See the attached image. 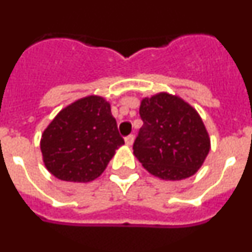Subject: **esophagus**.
<instances>
[{
    "label": "esophagus",
    "instance_id": "34e87169",
    "mask_svg": "<svg viewBox=\"0 0 252 252\" xmlns=\"http://www.w3.org/2000/svg\"><path fill=\"white\" fill-rule=\"evenodd\" d=\"M133 139H135V137H133V135H128V136L125 137V142H126V145H128V146L132 145Z\"/></svg>",
    "mask_w": 252,
    "mask_h": 252
}]
</instances>
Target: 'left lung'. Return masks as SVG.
<instances>
[{"label": "left lung", "instance_id": "1", "mask_svg": "<svg viewBox=\"0 0 252 252\" xmlns=\"http://www.w3.org/2000/svg\"><path fill=\"white\" fill-rule=\"evenodd\" d=\"M140 117L144 125L133 142V155L142 166L164 180L195 174L211 149L197 111L178 95L161 92L142 99Z\"/></svg>", "mask_w": 252, "mask_h": 252}]
</instances>
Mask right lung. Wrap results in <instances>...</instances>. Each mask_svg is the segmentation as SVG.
<instances>
[{
    "instance_id": "1",
    "label": "right lung",
    "mask_w": 252,
    "mask_h": 252,
    "mask_svg": "<svg viewBox=\"0 0 252 252\" xmlns=\"http://www.w3.org/2000/svg\"><path fill=\"white\" fill-rule=\"evenodd\" d=\"M124 144L110 103L99 95H88L55 116L41 135L40 149L55 178L88 183L103 173Z\"/></svg>"
}]
</instances>
